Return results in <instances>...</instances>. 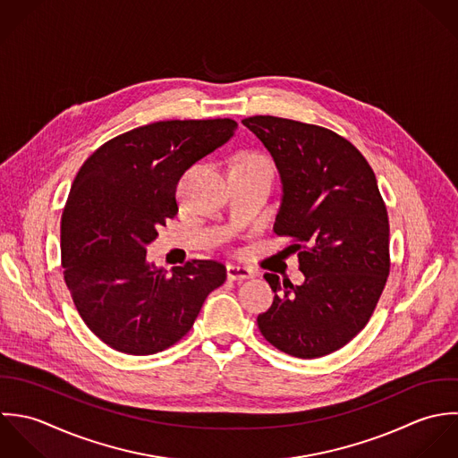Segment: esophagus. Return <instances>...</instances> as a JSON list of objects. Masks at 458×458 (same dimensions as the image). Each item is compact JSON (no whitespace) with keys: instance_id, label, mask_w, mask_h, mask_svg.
<instances>
[{"instance_id":"34e87169","label":"esophagus","mask_w":458,"mask_h":458,"mask_svg":"<svg viewBox=\"0 0 458 458\" xmlns=\"http://www.w3.org/2000/svg\"><path fill=\"white\" fill-rule=\"evenodd\" d=\"M253 271L248 267H241V266H226V277L230 281H244V279H251Z\"/></svg>"}]
</instances>
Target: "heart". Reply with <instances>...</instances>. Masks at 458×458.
I'll return each instance as SVG.
<instances>
[{"mask_svg":"<svg viewBox=\"0 0 458 458\" xmlns=\"http://www.w3.org/2000/svg\"><path fill=\"white\" fill-rule=\"evenodd\" d=\"M242 165H259V166H266V168H271L269 161L264 157V156H259V154H246L241 157Z\"/></svg>","mask_w":458,"mask_h":458,"instance_id":"1","label":"heart"}]
</instances>
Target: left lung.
I'll return each instance as SVG.
<instances>
[{
	"mask_svg": "<svg viewBox=\"0 0 458 458\" xmlns=\"http://www.w3.org/2000/svg\"><path fill=\"white\" fill-rule=\"evenodd\" d=\"M242 123L275 159V232L293 239L304 275L302 284L266 275L275 301L259 315V329L284 354L322 358L365 327L389 275V223L377 179L360 150L329 129L277 116Z\"/></svg>",
	"mask_w": 458,
	"mask_h": 458,
	"instance_id": "left-lung-1",
	"label": "left lung"
}]
</instances>
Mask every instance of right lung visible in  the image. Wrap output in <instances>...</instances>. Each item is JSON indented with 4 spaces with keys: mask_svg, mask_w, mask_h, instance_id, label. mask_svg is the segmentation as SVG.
<instances>
[{
    "mask_svg": "<svg viewBox=\"0 0 458 458\" xmlns=\"http://www.w3.org/2000/svg\"><path fill=\"white\" fill-rule=\"evenodd\" d=\"M237 122L168 120L104 143L81 166L62 214V264L93 335L118 352L150 356L192 327L223 264L156 267L147 246L177 210L185 170L235 136Z\"/></svg>",
    "mask_w": 458,
    "mask_h": 458,
    "instance_id": "add662e5",
    "label": "right lung"
}]
</instances>
